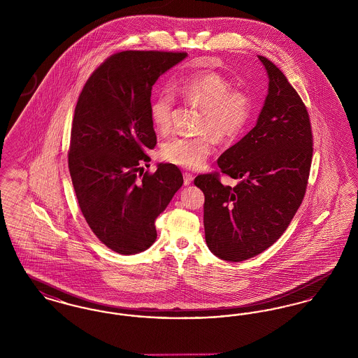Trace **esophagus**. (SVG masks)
<instances>
[{"instance_id":"1","label":"esophagus","mask_w":358,"mask_h":358,"mask_svg":"<svg viewBox=\"0 0 358 358\" xmlns=\"http://www.w3.org/2000/svg\"><path fill=\"white\" fill-rule=\"evenodd\" d=\"M193 174L192 173H189V171H185L184 173V184L185 185H189V184H192V181H193Z\"/></svg>"}]
</instances>
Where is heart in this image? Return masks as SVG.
Returning <instances> with one entry per match:
<instances>
[{
  "mask_svg": "<svg viewBox=\"0 0 358 358\" xmlns=\"http://www.w3.org/2000/svg\"><path fill=\"white\" fill-rule=\"evenodd\" d=\"M180 98L201 110L193 136H173L164 142L159 155L164 161L187 169L201 168L217 142H231L244 133L254 115V102L248 92L234 90V85L219 72L187 75L173 85ZM176 101L161 92L150 103L154 130L168 134L173 126Z\"/></svg>",
  "mask_w": 358,
  "mask_h": 358,
  "instance_id": "heart-1",
  "label": "heart"
}]
</instances>
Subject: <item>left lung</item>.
<instances>
[{
	"mask_svg": "<svg viewBox=\"0 0 358 358\" xmlns=\"http://www.w3.org/2000/svg\"><path fill=\"white\" fill-rule=\"evenodd\" d=\"M268 73V95L256 126L217 159L220 171L200 174L205 240L222 260L262 254L283 235L306 193L313 131L306 106L287 78L259 56ZM238 180L229 187L220 174Z\"/></svg>",
	"mask_w": 358,
	"mask_h": 358,
	"instance_id": "left-lung-1",
	"label": "left lung"
}]
</instances>
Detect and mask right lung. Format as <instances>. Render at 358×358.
Masks as SVG:
<instances>
[{
    "mask_svg": "<svg viewBox=\"0 0 358 358\" xmlns=\"http://www.w3.org/2000/svg\"><path fill=\"white\" fill-rule=\"evenodd\" d=\"M187 52L122 51L95 69L78 98L69 168L85 222L120 255L148 250L154 222L182 187L181 171L159 164L143 171L157 145L150 96L157 79Z\"/></svg>",
    "mask_w": 358,
    "mask_h": 358,
    "instance_id": "add662e5",
    "label": "right lung"
}]
</instances>
